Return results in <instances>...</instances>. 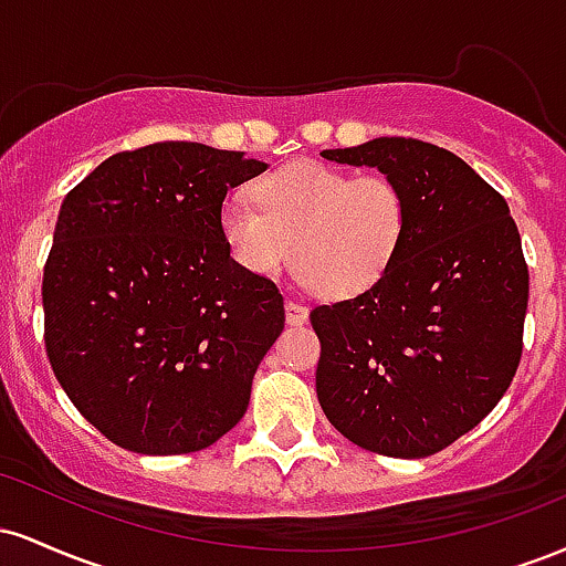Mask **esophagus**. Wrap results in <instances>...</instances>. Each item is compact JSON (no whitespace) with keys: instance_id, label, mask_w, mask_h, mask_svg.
Wrapping results in <instances>:
<instances>
[{"instance_id":"34e87169","label":"esophagus","mask_w":566,"mask_h":566,"mask_svg":"<svg viewBox=\"0 0 566 566\" xmlns=\"http://www.w3.org/2000/svg\"><path fill=\"white\" fill-rule=\"evenodd\" d=\"M284 311H287V324L292 327H301V324L308 322V308L297 301H287L284 303Z\"/></svg>"}]
</instances>
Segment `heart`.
<instances>
[{
    "label": "heart",
    "instance_id": "b5f03b06",
    "mask_svg": "<svg viewBox=\"0 0 566 566\" xmlns=\"http://www.w3.org/2000/svg\"><path fill=\"white\" fill-rule=\"evenodd\" d=\"M220 205V237L255 276L287 269L333 301L365 295L391 271L409 229V199L388 175H356L324 161H292Z\"/></svg>",
    "mask_w": 566,
    "mask_h": 566
}]
</instances>
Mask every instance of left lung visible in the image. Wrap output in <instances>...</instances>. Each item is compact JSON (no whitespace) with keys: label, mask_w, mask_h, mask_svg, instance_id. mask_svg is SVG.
Here are the masks:
<instances>
[{"label":"left lung","mask_w":566,"mask_h":566,"mask_svg":"<svg viewBox=\"0 0 566 566\" xmlns=\"http://www.w3.org/2000/svg\"><path fill=\"white\" fill-rule=\"evenodd\" d=\"M378 167L409 199L405 247L365 295L316 305V396L361 450L428 458L509 391L524 348L530 271L509 205L447 148L375 138L322 151Z\"/></svg>","instance_id":"obj_1"}]
</instances>
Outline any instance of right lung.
Returning <instances> with one entry per match:
<instances>
[{
	"instance_id": "1",
	"label": "right lung",
	"mask_w": 566,
	"mask_h": 566,
	"mask_svg": "<svg viewBox=\"0 0 566 566\" xmlns=\"http://www.w3.org/2000/svg\"><path fill=\"white\" fill-rule=\"evenodd\" d=\"M244 151L165 140L119 151L63 199L44 263V348L63 391L114 444L186 454L244 418L284 297L220 237Z\"/></svg>"
}]
</instances>
